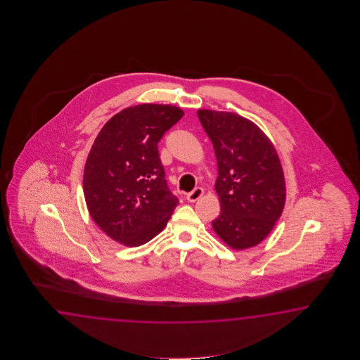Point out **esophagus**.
Returning <instances> with one entry per match:
<instances>
[{
	"label": "esophagus",
	"instance_id": "34e87169",
	"mask_svg": "<svg viewBox=\"0 0 360 360\" xmlns=\"http://www.w3.org/2000/svg\"><path fill=\"white\" fill-rule=\"evenodd\" d=\"M202 195H203V189H202L200 186H197V188H194L191 193L186 194V199H188L189 202H195V200H198Z\"/></svg>",
	"mask_w": 360,
	"mask_h": 360
}]
</instances>
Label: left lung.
<instances>
[{"label": "left lung", "instance_id": "8db88e82", "mask_svg": "<svg viewBox=\"0 0 360 360\" xmlns=\"http://www.w3.org/2000/svg\"><path fill=\"white\" fill-rule=\"evenodd\" d=\"M198 118L214 146L221 212L216 234L234 250L259 245L281 217L285 184L279 157L266 135L240 115L208 109Z\"/></svg>", "mask_w": 360, "mask_h": 360}]
</instances>
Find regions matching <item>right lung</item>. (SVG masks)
<instances>
[{
    "label": "right lung",
    "mask_w": 360,
    "mask_h": 360,
    "mask_svg": "<svg viewBox=\"0 0 360 360\" xmlns=\"http://www.w3.org/2000/svg\"><path fill=\"white\" fill-rule=\"evenodd\" d=\"M183 115L172 105L126 108L94 141L84 165V199L100 229L122 245L149 242L179 205L166 181L158 143Z\"/></svg>",
    "instance_id": "obj_1"
}]
</instances>
